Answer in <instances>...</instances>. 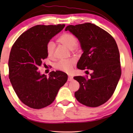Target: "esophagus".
Wrapping results in <instances>:
<instances>
[{"label": "esophagus", "instance_id": "esophagus-1", "mask_svg": "<svg viewBox=\"0 0 133 133\" xmlns=\"http://www.w3.org/2000/svg\"><path fill=\"white\" fill-rule=\"evenodd\" d=\"M73 77H72V76H69V77H68V81H69V82H70V81L73 80Z\"/></svg>", "mask_w": 133, "mask_h": 133}]
</instances>
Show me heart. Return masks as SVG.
<instances>
[{"label":"heart","mask_w":133,"mask_h":133,"mask_svg":"<svg viewBox=\"0 0 133 133\" xmlns=\"http://www.w3.org/2000/svg\"><path fill=\"white\" fill-rule=\"evenodd\" d=\"M58 41L71 50H75L77 48V38L70 33H66L63 34L58 38ZM46 49L49 57H52L55 53V43L52 41L48 42V43L46 44ZM74 64H75V60L73 59L60 60L56 63L55 67L58 70L66 72V73H70L71 71Z\"/></svg>","instance_id":"b5f03b06"}]
</instances>
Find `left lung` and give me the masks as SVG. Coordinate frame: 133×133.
Here are the masks:
<instances>
[{"label": "left lung", "instance_id": "obj_1", "mask_svg": "<svg viewBox=\"0 0 133 133\" xmlns=\"http://www.w3.org/2000/svg\"><path fill=\"white\" fill-rule=\"evenodd\" d=\"M65 30L77 37L83 51L77 68L92 71L90 78L88 76L74 77L80 84L75 97L86 106H100L111 98L121 77L117 44L107 31L90 23L69 25Z\"/></svg>", "mask_w": 133, "mask_h": 133}]
</instances>
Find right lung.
<instances>
[{
  "label": "right lung",
  "mask_w": 133,
  "mask_h": 133,
  "mask_svg": "<svg viewBox=\"0 0 133 133\" xmlns=\"http://www.w3.org/2000/svg\"><path fill=\"white\" fill-rule=\"evenodd\" d=\"M65 24L36 25L28 29L13 44L9 59V77L21 102L30 108L40 109L51 104L67 75L52 71L49 77L41 75L38 67L48 57L46 44Z\"/></svg>",
  "instance_id": "add662e5"
}]
</instances>
